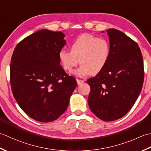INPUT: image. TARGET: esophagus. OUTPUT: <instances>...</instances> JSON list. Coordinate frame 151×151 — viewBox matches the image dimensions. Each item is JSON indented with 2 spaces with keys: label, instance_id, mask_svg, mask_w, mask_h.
Instances as JSON below:
<instances>
[{
  "label": "esophagus",
  "instance_id": "1",
  "mask_svg": "<svg viewBox=\"0 0 151 151\" xmlns=\"http://www.w3.org/2000/svg\"><path fill=\"white\" fill-rule=\"evenodd\" d=\"M85 81L84 80H81V79H77V83H78V85H81L83 83H84Z\"/></svg>",
  "mask_w": 151,
  "mask_h": 151
}]
</instances>
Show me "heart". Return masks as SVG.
Wrapping results in <instances>:
<instances>
[{"label": "heart", "instance_id": "b5f03b06", "mask_svg": "<svg viewBox=\"0 0 151 151\" xmlns=\"http://www.w3.org/2000/svg\"><path fill=\"white\" fill-rule=\"evenodd\" d=\"M70 48V51H60L58 59L67 71H71L79 60L81 66L73 72L79 77L100 72L106 66L110 55V45L107 40L87 34L78 36Z\"/></svg>", "mask_w": 151, "mask_h": 151}]
</instances>
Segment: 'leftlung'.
Listing matches in <instances>:
<instances>
[{"mask_svg":"<svg viewBox=\"0 0 151 151\" xmlns=\"http://www.w3.org/2000/svg\"><path fill=\"white\" fill-rule=\"evenodd\" d=\"M107 32L109 58L105 68L87 81L91 87L88 104L97 117L113 121L124 116L136 102L143 87L144 68L136 42L119 30Z\"/></svg>","mask_w":151,"mask_h":151,"instance_id":"obj_1","label":"left lung"}]
</instances>
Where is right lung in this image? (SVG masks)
<instances>
[{
    "mask_svg": "<svg viewBox=\"0 0 151 151\" xmlns=\"http://www.w3.org/2000/svg\"><path fill=\"white\" fill-rule=\"evenodd\" d=\"M64 34L42 29L17 45L11 58L10 84L15 100L30 117L57 120L66 110L76 79L60 66Z\"/></svg>",
    "mask_w": 151,
    "mask_h": 151,
    "instance_id": "obj_1",
    "label": "right lung"
}]
</instances>
